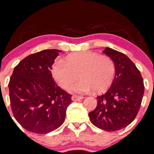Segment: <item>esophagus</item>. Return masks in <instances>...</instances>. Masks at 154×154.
<instances>
[{
  "instance_id": "esophagus-1",
  "label": "esophagus",
  "mask_w": 154,
  "mask_h": 154,
  "mask_svg": "<svg viewBox=\"0 0 154 154\" xmlns=\"http://www.w3.org/2000/svg\"><path fill=\"white\" fill-rule=\"evenodd\" d=\"M83 99V97L82 96H77V95H73L72 97V101H79V100H82Z\"/></svg>"
}]
</instances>
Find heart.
<instances>
[{
	"label": "heart",
	"instance_id": "obj_1",
	"mask_svg": "<svg viewBox=\"0 0 154 154\" xmlns=\"http://www.w3.org/2000/svg\"><path fill=\"white\" fill-rule=\"evenodd\" d=\"M115 72V63L110 57L89 51L69 54L66 62L57 60L52 68L53 76L62 88L76 81L79 74L82 80L69 87V91L79 94L105 91L112 83Z\"/></svg>",
	"mask_w": 154,
	"mask_h": 154
}]
</instances>
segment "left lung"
I'll use <instances>...</instances> for the list:
<instances>
[{"instance_id": "obj_1", "label": "left lung", "mask_w": 154, "mask_h": 154, "mask_svg": "<svg viewBox=\"0 0 154 154\" xmlns=\"http://www.w3.org/2000/svg\"><path fill=\"white\" fill-rule=\"evenodd\" d=\"M103 52L115 63V77L106 93L97 97V106L88 116L96 127L116 131L125 128L136 118L145 86L140 72L125 54L108 47Z\"/></svg>"}]
</instances>
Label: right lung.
<instances>
[{
    "mask_svg": "<svg viewBox=\"0 0 154 154\" xmlns=\"http://www.w3.org/2000/svg\"><path fill=\"white\" fill-rule=\"evenodd\" d=\"M57 49L30 54L14 67L9 82V100L16 120L29 131L45 134L63 123L72 95L57 85L51 74Z\"/></svg>",
    "mask_w": 154,
    "mask_h": 154,
    "instance_id": "1",
    "label": "right lung"
}]
</instances>
